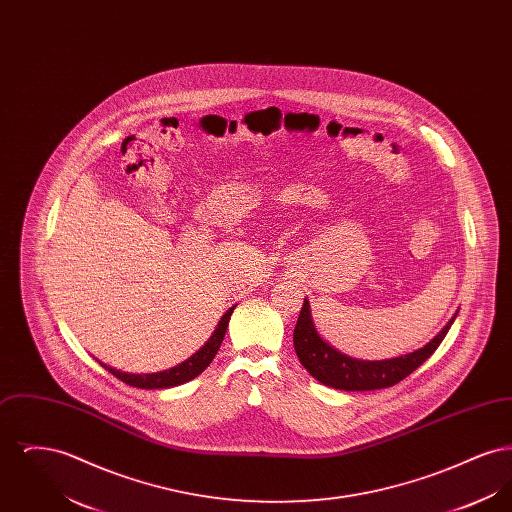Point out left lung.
Returning a JSON list of instances; mask_svg holds the SVG:
<instances>
[{
  "instance_id": "1",
  "label": "left lung",
  "mask_w": 512,
  "mask_h": 512,
  "mask_svg": "<svg viewBox=\"0 0 512 512\" xmlns=\"http://www.w3.org/2000/svg\"><path fill=\"white\" fill-rule=\"evenodd\" d=\"M455 317L443 326V330L434 340L413 353L386 361H359L343 355L320 338L311 317L309 299H305L293 330V347L299 363L307 368L313 378H317L318 382L328 388L345 391L382 390L395 386L422 365L438 349L439 343L455 322Z\"/></svg>"
}]
</instances>
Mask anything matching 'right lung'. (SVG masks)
<instances>
[{
    "label": "right lung",
    "mask_w": 512,
    "mask_h": 512,
    "mask_svg": "<svg viewBox=\"0 0 512 512\" xmlns=\"http://www.w3.org/2000/svg\"><path fill=\"white\" fill-rule=\"evenodd\" d=\"M232 309H228L215 328L213 336L207 340V343L195 351L194 355L190 359H186L184 363L180 365L172 366L169 370H163V372H155V374H128V372H121V370H115L111 366H103L105 370H109L115 378H119L124 384L132 386V388H142V390H161V388H172V386H180L188 380H192L195 376H199L207 366L211 365V361L215 359L217 351H219L220 343L224 340V334H226V328H228V322L232 317Z\"/></svg>",
    "instance_id": "right-lung-1"
}]
</instances>
